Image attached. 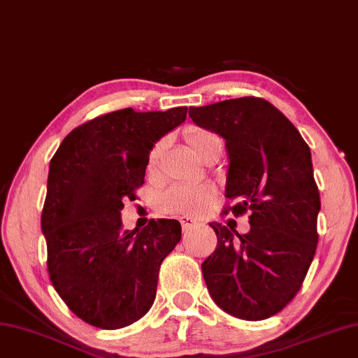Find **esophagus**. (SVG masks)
<instances>
[{"label":"esophagus","mask_w":358,"mask_h":358,"mask_svg":"<svg viewBox=\"0 0 358 358\" xmlns=\"http://www.w3.org/2000/svg\"><path fill=\"white\" fill-rule=\"evenodd\" d=\"M180 223H181V228H183V231H189L194 228V226H197V221L189 218V217H180Z\"/></svg>","instance_id":"esophagus-1"}]
</instances>
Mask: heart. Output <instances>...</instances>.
Instances as JSON below:
<instances>
[{"instance_id": "heart-1", "label": "heart", "mask_w": 358, "mask_h": 358, "mask_svg": "<svg viewBox=\"0 0 358 358\" xmlns=\"http://www.w3.org/2000/svg\"><path fill=\"white\" fill-rule=\"evenodd\" d=\"M188 143L196 155L206 159L210 151L215 148H221V140L208 130L194 129L188 134ZM166 141H159L152 148L150 155V169H155L157 159L161 156ZM217 196V188L212 183L201 185H175L162 192L157 199V206L164 213H177L186 215V217H199L206 210L212 206Z\"/></svg>"}]
</instances>
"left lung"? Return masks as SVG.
Here are the masks:
<instances>
[{
    "label": "left lung",
    "instance_id": "1",
    "mask_svg": "<svg viewBox=\"0 0 358 358\" xmlns=\"http://www.w3.org/2000/svg\"><path fill=\"white\" fill-rule=\"evenodd\" d=\"M196 126L218 134L229 157L226 197L236 217L250 213L239 234L210 223L218 245L202 263L210 296L243 320L280 312L299 292L314 259L320 194L310 150L298 129L258 97L191 106Z\"/></svg>",
    "mask_w": 358,
    "mask_h": 358
}]
</instances>
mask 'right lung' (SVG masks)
Here are the masks:
<instances>
[{"label":"right lung","instance_id":"1","mask_svg":"<svg viewBox=\"0 0 358 358\" xmlns=\"http://www.w3.org/2000/svg\"><path fill=\"white\" fill-rule=\"evenodd\" d=\"M186 106L124 108L73 129L50 159L41 231L49 277L71 312L117 330L155 303L159 268L181 239L177 220L124 231L122 201L145 183L150 151L186 119Z\"/></svg>","mask_w":358,"mask_h":358}]
</instances>
